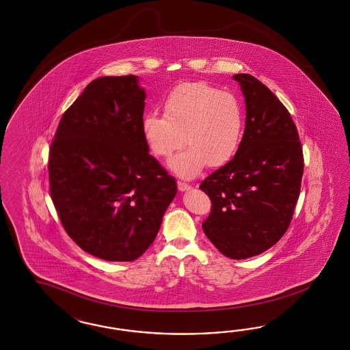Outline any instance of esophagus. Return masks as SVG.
<instances>
[{
	"label": "esophagus",
	"instance_id": "34e87169",
	"mask_svg": "<svg viewBox=\"0 0 350 350\" xmlns=\"http://www.w3.org/2000/svg\"><path fill=\"white\" fill-rule=\"evenodd\" d=\"M177 186H178V190L180 192H185V191H189L192 189L189 183H185V182H177Z\"/></svg>",
	"mask_w": 350,
	"mask_h": 350
}]
</instances>
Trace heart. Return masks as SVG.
I'll use <instances>...</instances> for the list:
<instances>
[{
    "label": "heart",
    "instance_id": "1",
    "mask_svg": "<svg viewBox=\"0 0 350 350\" xmlns=\"http://www.w3.org/2000/svg\"><path fill=\"white\" fill-rule=\"evenodd\" d=\"M164 117L146 113L141 133L150 152L167 159L183 142L189 145L170 161L180 178L198 176L209 163L222 167L236 155L244 135L240 100L204 82L174 87L163 103Z\"/></svg>",
    "mask_w": 350,
    "mask_h": 350
}]
</instances>
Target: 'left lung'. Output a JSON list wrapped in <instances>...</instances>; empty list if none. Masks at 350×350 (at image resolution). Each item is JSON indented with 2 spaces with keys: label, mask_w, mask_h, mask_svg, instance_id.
<instances>
[{
  "label": "left lung",
  "mask_w": 350,
  "mask_h": 350,
  "mask_svg": "<svg viewBox=\"0 0 350 350\" xmlns=\"http://www.w3.org/2000/svg\"><path fill=\"white\" fill-rule=\"evenodd\" d=\"M246 106L233 159L202 180L212 200L202 230L227 258L262 254L291 222L303 177V150L286 107L253 75H234Z\"/></svg>",
  "instance_id": "8db88e82"
}]
</instances>
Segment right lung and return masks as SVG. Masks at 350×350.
I'll use <instances>...</instances> for the list:
<instances>
[{"label": "right lung", "mask_w": 350, "mask_h": 350, "mask_svg": "<svg viewBox=\"0 0 350 350\" xmlns=\"http://www.w3.org/2000/svg\"><path fill=\"white\" fill-rule=\"evenodd\" d=\"M145 98L137 75L97 78L64 113L50 150L51 199L65 231L109 262L144 254L177 193L142 137Z\"/></svg>", "instance_id": "1"}]
</instances>
